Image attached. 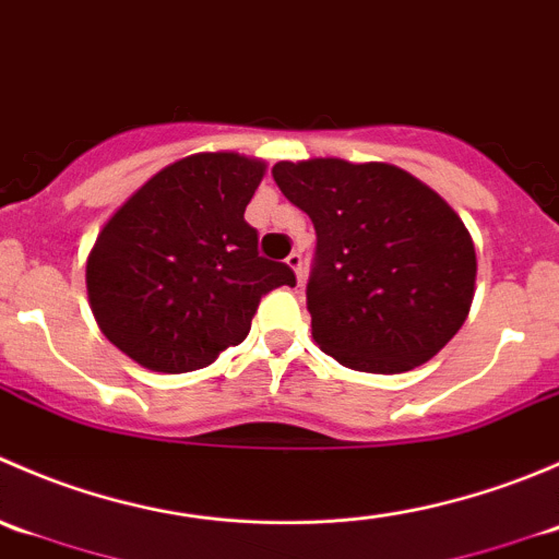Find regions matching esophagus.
<instances>
[{"label": "esophagus", "mask_w": 559, "mask_h": 559, "mask_svg": "<svg viewBox=\"0 0 559 559\" xmlns=\"http://www.w3.org/2000/svg\"><path fill=\"white\" fill-rule=\"evenodd\" d=\"M286 264H289V267L295 270L297 284L302 286V281H306V267H302V253H300V251H292L289 257H286Z\"/></svg>", "instance_id": "1"}]
</instances>
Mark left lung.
Masks as SVG:
<instances>
[{
    "mask_svg": "<svg viewBox=\"0 0 559 559\" xmlns=\"http://www.w3.org/2000/svg\"><path fill=\"white\" fill-rule=\"evenodd\" d=\"M273 178L316 229L306 289L316 346L362 373H405L436 357L476 286L473 240L452 207L379 162H278Z\"/></svg>",
    "mask_w": 559,
    "mask_h": 559,
    "instance_id": "obj_1",
    "label": "left lung"
}]
</instances>
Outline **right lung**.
I'll return each mask as SVG.
<instances>
[{"instance_id":"right-lung-1","label":"right lung","mask_w":559,"mask_h":559,"mask_svg":"<svg viewBox=\"0 0 559 559\" xmlns=\"http://www.w3.org/2000/svg\"><path fill=\"white\" fill-rule=\"evenodd\" d=\"M264 165L194 154L140 186L88 253L94 319L112 346L156 373H189L238 346L259 300L295 270L259 257L243 213Z\"/></svg>"}]
</instances>
